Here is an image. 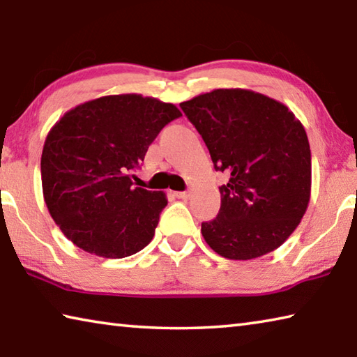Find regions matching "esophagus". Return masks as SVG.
<instances>
[{"label": "esophagus", "mask_w": 357, "mask_h": 357, "mask_svg": "<svg viewBox=\"0 0 357 357\" xmlns=\"http://www.w3.org/2000/svg\"><path fill=\"white\" fill-rule=\"evenodd\" d=\"M174 197L181 198V199H187L190 197V193L189 192H174Z\"/></svg>", "instance_id": "obj_1"}]
</instances>
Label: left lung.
Masks as SVG:
<instances>
[{"label":"left lung","instance_id":"obj_1","mask_svg":"<svg viewBox=\"0 0 357 357\" xmlns=\"http://www.w3.org/2000/svg\"><path fill=\"white\" fill-rule=\"evenodd\" d=\"M179 106L215 170L229 174L218 187L217 218L201 225L206 243L232 261L280 248L310 199L312 165L301 121L286 105L248 89H215Z\"/></svg>","mask_w":357,"mask_h":357}]
</instances>
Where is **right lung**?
Here are the masks:
<instances>
[{"label": "right lung", "mask_w": 357, "mask_h": 357, "mask_svg": "<svg viewBox=\"0 0 357 357\" xmlns=\"http://www.w3.org/2000/svg\"><path fill=\"white\" fill-rule=\"evenodd\" d=\"M181 115L151 96L107 95L70 109L50 129L40 159L43 198L77 248L121 259L153 241L167 197L132 187L128 173Z\"/></svg>", "instance_id": "1"}]
</instances>
